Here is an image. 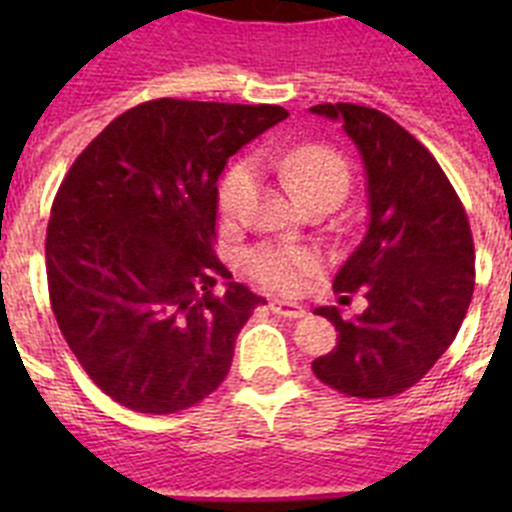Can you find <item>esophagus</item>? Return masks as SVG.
<instances>
[{"label":"esophagus","mask_w":512,"mask_h":512,"mask_svg":"<svg viewBox=\"0 0 512 512\" xmlns=\"http://www.w3.org/2000/svg\"><path fill=\"white\" fill-rule=\"evenodd\" d=\"M269 310L274 315H282V318H305L307 310L297 302H287V300H271L269 302Z\"/></svg>","instance_id":"obj_1"}]
</instances>
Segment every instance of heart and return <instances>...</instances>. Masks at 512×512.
I'll use <instances>...</instances> for the list:
<instances>
[{"label": "heart", "mask_w": 512, "mask_h": 512, "mask_svg": "<svg viewBox=\"0 0 512 512\" xmlns=\"http://www.w3.org/2000/svg\"><path fill=\"white\" fill-rule=\"evenodd\" d=\"M261 158H266L271 166H277L279 174L287 179V184L295 189L300 200L315 192H323V189H333V192L341 194L346 192V164L330 148L302 143V146L284 148V151L264 153ZM251 176V161H238V164L225 171V176L220 179V187H217V210H220V215H238L243 197L248 192V184H251ZM243 269L261 287L289 295V292H297L312 271L318 269V256L307 251V248L261 243V246L246 251Z\"/></svg>", "instance_id": "heart-1"}]
</instances>
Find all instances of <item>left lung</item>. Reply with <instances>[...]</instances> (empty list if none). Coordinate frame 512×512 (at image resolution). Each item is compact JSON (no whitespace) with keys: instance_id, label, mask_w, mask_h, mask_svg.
<instances>
[{"instance_id":"obj_1","label":"left lung","mask_w":512,"mask_h":512,"mask_svg":"<svg viewBox=\"0 0 512 512\" xmlns=\"http://www.w3.org/2000/svg\"><path fill=\"white\" fill-rule=\"evenodd\" d=\"M343 122L366 171L369 228L333 279L336 292L364 289L366 310L343 320L338 346L312 361L320 382L348 397L377 400L413 387L451 346L474 292L467 212L431 151L384 112L364 104H315Z\"/></svg>"}]
</instances>
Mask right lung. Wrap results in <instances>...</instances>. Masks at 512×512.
Here are the masks:
<instances>
[{"mask_svg":"<svg viewBox=\"0 0 512 512\" xmlns=\"http://www.w3.org/2000/svg\"><path fill=\"white\" fill-rule=\"evenodd\" d=\"M289 112L153 99L122 112L63 176L45 271L63 338L104 395L138 413L187 410L230 372L266 305L215 256L217 179ZM228 278L223 296L216 277Z\"/></svg>","mask_w":512,"mask_h":512,"instance_id":"1","label":"right lung"}]
</instances>
